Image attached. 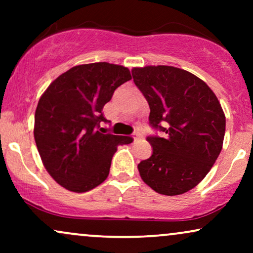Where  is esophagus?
<instances>
[{"instance_id": "esophagus-1", "label": "esophagus", "mask_w": 253, "mask_h": 253, "mask_svg": "<svg viewBox=\"0 0 253 253\" xmlns=\"http://www.w3.org/2000/svg\"><path fill=\"white\" fill-rule=\"evenodd\" d=\"M141 136H143V134H141V133H139V132H135L134 134H133V138H134V140H136V139H139V138H141Z\"/></svg>"}]
</instances>
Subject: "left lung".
I'll list each match as a JSON object with an SVG mask.
<instances>
[{"instance_id":"left-lung-1","label":"left lung","mask_w":253,"mask_h":253,"mask_svg":"<svg viewBox=\"0 0 253 253\" xmlns=\"http://www.w3.org/2000/svg\"><path fill=\"white\" fill-rule=\"evenodd\" d=\"M134 84L150 106L152 155L138 164L149 187L168 196L181 195L205 178L222 149L226 119L211 89L190 72L173 66L132 70Z\"/></svg>"}]
</instances>
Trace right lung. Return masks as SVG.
Listing matches in <instances>:
<instances>
[{
	"instance_id": "add662e5",
	"label": "right lung",
	"mask_w": 253,
	"mask_h": 253,
	"mask_svg": "<svg viewBox=\"0 0 253 253\" xmlns=\"http://www.w3.org/2000/svg\"><path fill=\"white\" fill-rule=\"evenodd\" d=\"M132 80L127 68L109 63L77 65L60 75L40 97L34 139L43 167L65 189L84 193L108 177L118 145L132 136L100 128L102 109L115 89Z\"/></svg>"
}]
</instances>
